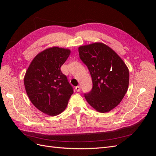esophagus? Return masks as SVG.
<instances>
[{
  "label": "esophagus",
  "mask_w": 156,
  "mask_h": 156,
  "mask_svg": "<svg viewBox=\"0 0 156 156\" xmlns=\"http://www.w3.org/2000/svg\"><path fill=\"white\" fill-rule=\"evenodd\" d=\"M75 90H76L77 92H79L80 90H81V87H80L79 85L77 86L76 87H75Z\"/></svg>",
  "instance_id": "esophagus-1"
}]
</instances>
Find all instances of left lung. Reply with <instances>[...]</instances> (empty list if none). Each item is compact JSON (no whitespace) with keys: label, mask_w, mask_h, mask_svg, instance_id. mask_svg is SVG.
<instances>
[{"label":"left lung","mask_w":156,"mask_h":156,"mask_svg":"<svg viewBox=\"0 0 156 156\" xmlns=\"http://www.w3.org/2000/svg\"><path fill=\"white\" fill-rule=\"evenodd\" d=\"M79 53L92 81V90L84 93V98L96 111H110L119 104L127 92L128 69L114 51L101 43L79 47Z\"/></svg>","instance_id":"1"}]
</instances>
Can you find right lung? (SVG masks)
<instances>
[{"label":"right lung","mask_w":156,"mask_h":156,"mask_svg":"<svg viewBox=\"0 0 156 156\" xmlns=\"http://www.w3.org/2000/svg\"><path fill=\"white\" fill-rule=\"evenodd\" d=\"M69 49L53 47L41 52L28 68L24 83L30 100L37 109L51 116L64 111L73 93V87L60 70Z\"/></svg>","instance_id":"1"}]
</instances>
